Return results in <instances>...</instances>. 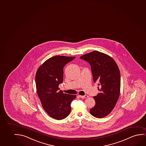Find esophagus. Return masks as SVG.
Returning a JSON list of instances; mask_svg holds the SVG:
<instances>
[{
	"mask_svg": "<svg viewBox=\"0 0 146 146\" xmlns=\"http://www.w3.org/2000/svg\"><path fill=\"white\" fill-rule=\"evenodd\" d=\"M78 96L80 98H82V99H84V98H86L88 97V95H84V96H80V95H79Z\"/></svg>",
	"mask_w": 146,
	"mask_h": 146,
	"instance_id": "esophagus-1",
	"label": "esophagus"
}]
</instances>
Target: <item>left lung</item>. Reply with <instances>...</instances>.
I'll use <instances>...</instances> for the list:
<instances>
[{
  "instance_id": "1",
  "label": "left lung",
  "mask_w": 146,
  "mask_h": 146,
  "mask_svg": "<svg viewBox=\"0 0 146 146\" xmlns=\"http://www.w3.org/2000/svg\"><path fill=\"white\" fill-rule=\"evenodd\" d=\"M81 59L91 66L94 82H99L100 91L94 97L95 106L90 113L97 118L108 115L115 107L119 98L121 77L119 68L113 58L98 51H93L81 56Z\"/></svg>"
}]
</instances>
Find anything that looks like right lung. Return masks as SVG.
I'll use <instances>...</instances> for the list:
<instances>
[{"label":"right lung","instance_id":"1","mask_svg":"<svg viewBox=\"0 0 146 146\" xmlns=\"http://www.w3.org/2000/svg\"><path fill=\"white\" fill-rule=\"evenodd\" d=\"M75 57L56 56L49 58L38 68L35 75L37 95L47 114L54 119L69 115L72 101L76 95L64 94L58 86L63 82L64 67Z\"/></svg>","mask_w":146,"mask_h":146}]
</instances>
